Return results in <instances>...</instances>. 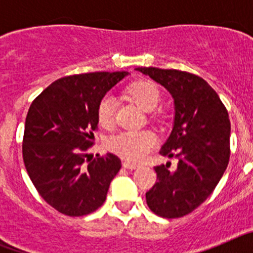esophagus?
<instances>
[{"label":"esophagus","instance_id":"obj_1","mask_svg":"<svg viewBox=\"0 0 253 253\" xmlns=\"http://www.w3.org/2000/svg\"><path fill=\"white\" fill-rule=\"evenodd\" d=\"M123 167H124V169H138V165H135V163H131V162H129V161H124V162H123Z\"/></svg>","mask_w":253,"mask_h":253}]
</instances>
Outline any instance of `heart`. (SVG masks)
Instances as JSON below:
<instances>
[{
    "label": "heart",
    "mask_w": 253,
    "mask_h": 253,
    "mask_svg": "<svg viewBox=\"0 0 253 253\" xmlns=\"http://www.w3.org/2000/svg\"><path fill=\"white\" fill-rule=\"evenodd\" d=\"M128 93L143 110L151 111L157 106L161 93L151 81H137L128 87ZM97 118L102 126H111L114 123V100L105 96L97 107ZM157 138L151 130H128L116 134L109 140V148L124 160L138 162L146 158L154 148Z\"/></svg>",
    "instance_id": "1"
}]
</instances>
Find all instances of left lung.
<instances>
[{"label": "left lung", "mask_w": 253, "mask_h": 253, "mask_svg": "<svg viewBox=\"0 0 253 253\" xmlns=\"http://www.w3.org/2000/svg\"><path fill=\"white\" fill-rule=\"evenodd\" d=\"M137 71L165 87L175 105L173 128L160 153L177 158V167H154L157 182L146 194L147 204L158 216L180 218L209 198L227 169L229 116L218 93L199 76L154 67Z\"/></svg>", "instance_id": "8db88e82"}]
</instances>
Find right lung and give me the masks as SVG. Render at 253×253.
<instances>
[{
  "instance_id": "right-lung-1",
  "label": "right lung",
  "mask_w": 253,
  "mask_h": 253,
  "mask_svg": "<svg viewBox=\"0 0 253 253\" xmlns=\"http://www.w3.org/2000/svg\"><path fill=\"white\" fill-rule=\"evenodd\" d=\"M128 72L67 76L49 84L30 105L22 158L40 196L59 213L81 216L99 209L122 167L118 156L92 158L97 107Z\"/></svg>"
}]
</instances>
